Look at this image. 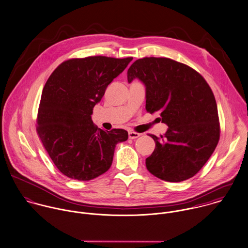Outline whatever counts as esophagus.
Returning <instances> with one entry per match:
<instances>
[{"instance_id":"esophagus-1","label":"esophagus","mask_w":248,"mask_h":248,"mask_svg":"<svg viewBox=\"0 0 248 248\" xmlns=\"http://www.w3.org/2000/svg\"><path fill=\"white\" fill-rule=\"evenodd\" d=\"M141 134L140 133H137V132H133V131H129L128 132V137L129 139H136L138 137H140Z\"/></svg>"}]
</instances>
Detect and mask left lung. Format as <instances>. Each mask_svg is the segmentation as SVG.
Returning a JSON list of instances; mask_svg holds the SVG:
<instances>
[{
	"label": "left lung",
	"mask_w": 248,
	"mask_h": 248,
	"mask_svg": "<svg viewBox=\"0 0 248 248\" xmlns=\"http://www.w3.org/2000/svg\"><path fill=\"white\" fill-rule=\"evenodd\" d=\"M138 78L146 87V109L159 113L169 128L161 138L150 135L155 149L146 159L154 176L180 182L196 175L208 161L219 139L215 96L197 71L166 57L136 60L127 81Z\"/></svg>",
	"instance_id": "8db88e82"
}]
</instances>
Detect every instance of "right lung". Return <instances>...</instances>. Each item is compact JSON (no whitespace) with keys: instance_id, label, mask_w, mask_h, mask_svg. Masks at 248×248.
<instances>
[{"instance_id":"right-lung-1","label":"right lung","mask_w":248,"mask_h":248,"mask_svg":"<svg viewBox=\"0 0 248 248\" xmlns=\"http://www.w3.org/2000/svg\"><path fill=\"white\" fill-rule=\"evenodd\" d=\"M132 57L89 56L61 63L47 80L37 116V132L56 168L67 177L92 180L112 165L116 145L127 131H104L91 119L107 86Z\"/></svg>"}]
</instances>
